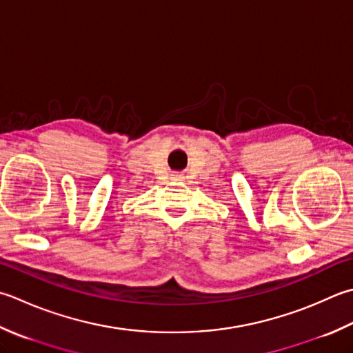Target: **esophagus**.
<instances>
[{"mask_svg":"<svg viewBox=\"0 0 353 353\" xmlns=\"http://www.w3.org/2000/svg\"><path fill=\"white\" fill-rule=\"evenodd\" d=\"M172 177H174V179H181L182 174H181V172H174V174H172Z\"/></svg>","mask_w":353,"mask_h":353,"instance_id":"34e87169","label":"esophagus"}]
</instances>
